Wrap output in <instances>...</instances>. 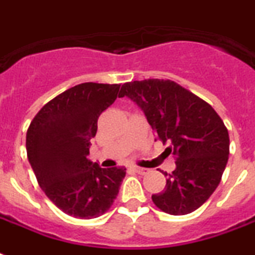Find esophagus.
Returning <instances> with one entry per match:
<instances>
[{
	"mask_svg": "<svg viewBox=\"0 0 255 255\" xmlns=\"http://www.w3.org/2000/svg\"><path fill=\"white\" fill-rule=\"evenodd\" d=\"M132 169H133L136 173H138V174H145V173H148V169H145V167H138V166H132Z\"/></svg>",
	"mask_w": 255,
	"mask_h": 255,
	"instance_id": "34e87169",
	"label": "esophagus"
}]
</instances>
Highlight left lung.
<instances>
[{
	"label": "left lung",
	"instance_id": "left-lung-1",
	"mask_svg": "<svg viewBox=\"0 0 255 255\" xmlns=\"http://www.w3.org/2000/svg\"><path fill=\"white\" fill-rule=\"evenodd\" d=\"M133 101L167 144L165 153L175 158L162 192L153 203L170 215H187L210 198L228 162L229 134L211 105L170 80L133 81L124 84L119 98ZM167 175V174H166Z\"/></svg>",
	"mask_w": 255,
	"mask_h": 255
}]
</instances>
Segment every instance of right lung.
<instances>
[{
    "mask_svg": "<svg viewBox=\"0 0 255 255\" xmlns=\"http://www.w3.org/2000/svg\"><path fill=\"white\" fill-rule=\"evenodd\" d=\"M121 85L85 82L49 101L26 134L27 157L39 186L69 216L93 219L117 199L126 167L102 169L89 160L99 115L117 99Z\"/></svg>",
    "mask_w": 255,
    "mask_h": 255,
    "instance_id": "obj_1",
    "label": "right lung"
}]
</instances>
